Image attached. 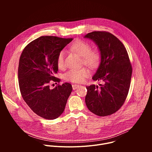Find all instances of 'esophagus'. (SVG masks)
Here are the masks:
<instances>
[{"label":"esophagus","mask_w":152,"mask_h":152,"mask_svg":"<svg viewBox=\"0 0 152 152\" xmlns=\"http://www.w3.org/2000/svg\"><path fill=\"white\" fill-rule=\"evenodd\" d=\"M79 85H77V84H73V85H72L73 90H76L77 88H79Z\"/></svg>","instance_id":"1"}]
</instances>
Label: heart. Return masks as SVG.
Returning a JSON list of instances; mask_svg holds the SVG:
<instances>
[{"label": "heart", "instance_id": "b5f03b06", "mask_svg": "<svg viewBox=\"0 0 152 152\" xmlns=\"http://www.w3.org/2000/svg\"><path fill=\"white\" fill-rule=\"evenodd\" d=\"M70 49L82 56L83 63L91 69L97 68L101 61V55L99 50L91 49V46L85 41L78 39L73 42L70 46ZM65 51L61 50L56 58L57 66L59 69H62L65 66L64 62ZM90 75V70L86 68L79 69H71L64 74V79L73 82L80 83Z\"/></svg>", "mask_w": 152, "mask_h": 152}]
</instances>
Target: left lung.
<instances>
[{
	"instance_id": "8db88e82",
	"label": "left lung",
	"mask_w": 152,
	"mask_h": 152,
	"mask_svg": "<svg viewBox=\"0 0 152 152\" xmlns=\"http://www.w3.org/2000/svg\"><path fill=\"white\" fill-rule=\"evenodd\" d=\"M84 37L94 41L100 52L101 62L93 79L104 82L100 87L86 86L85 103L98 116L111 115L124 104L131 85L132 68L127 52L123 43L108 32L94 31Z\"/></svg>"
}]
</instances>
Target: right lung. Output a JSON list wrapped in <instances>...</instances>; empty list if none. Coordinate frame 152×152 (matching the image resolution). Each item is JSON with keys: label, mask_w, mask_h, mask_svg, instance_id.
<instances>
[{"label": "right lung", "mask_w": 152, "mask_h": 152, "mask_svg": "<svg viewBox=\"0 0 152 152\" xmlns=\"http://www.w3.org/2000/svg\"><path fill=\"white\" fill-rule=\"evenodd\" d=\"M73 40L54 36H42L31 41L21 54L18 77L20 93L29 107L38 116L54 120L64 111L72 91L70 83L50 88L52 82H59L55 77L58 67V53Z\"/></svg>", "instance_id": "right-lung-1"}]
</instances>
